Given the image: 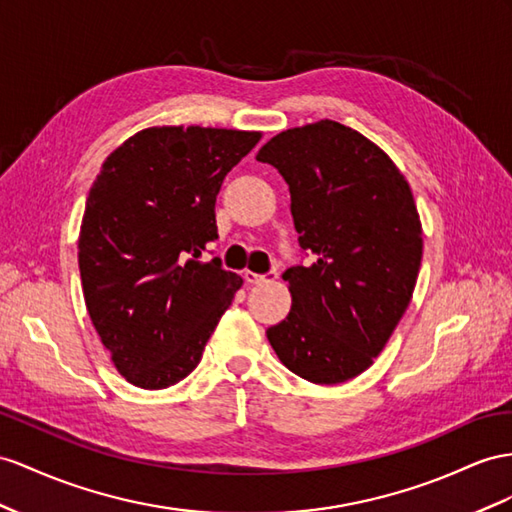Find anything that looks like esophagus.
<instances>
[{
	"label": "esophagus",
	"mask_w": 512,
	"mask_h": 512,
	"mask_svg": "<svg viewBox=\"0 0 512 512\" xmlns=\"http://www.w3.org/2000/svg\"><path fill=\"white\" fill-rule=\"evenodd\" d=\"M272 279H277V272L257 274V272H251V270H244V281H246V283H251V285L266 283V281H272Z\"/></svg>",
	"instance_id": "34e87169"
}]
</instances>
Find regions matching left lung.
<instances>
[{
	"instance_id": "obj_1",
	"label": "left lung",
	"mask_w": 512,
	"mask_h": 512,
	"mask_svg": "<svg viewBox=\"0 0 512 512\" xmlns=\"http://www.w3.org/2000/svg\"><path fill=\"white\" fill-rule=\"evenodd\" d=\"M290 186L298 244L287 268L292 309L266 331L287 370L316 385L359 376L409 307L422 266V222L391 157L337 121L285 129L257 153Z\"/></svg>"
}]
</instances>
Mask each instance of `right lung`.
<instances>
[{
    "label": "right lung",
    "mask_w": 512,
    "mask_h": 512,
    "mask_svg": "<svg viewBox=\"0 0 512 512\" xmlns=\"http://www.w3.org/2000/svg\"><path fill=\"white\" fill-rule=\"evenodd\" d=\"M261 131L147 127L88 192L77 261L88 316L127 383L166 389L201 361L242 279L205 261L222 179Z\"/></svg>",
    "instance_id": "obj_1"
}]
</instances>
